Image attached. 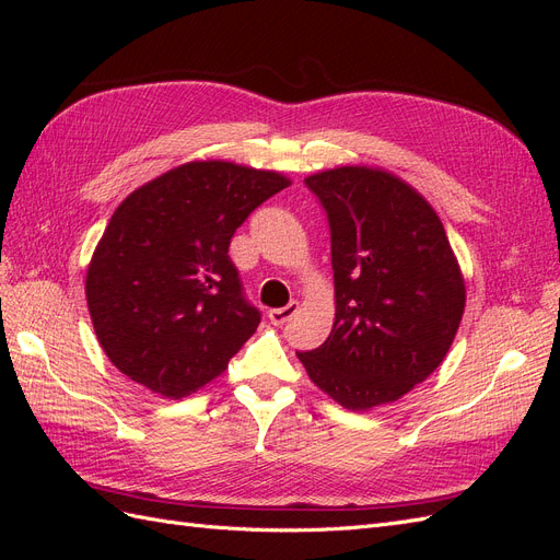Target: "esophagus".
<instances>
[{
    "label": "esophagus",
    "instance_id": "esophagus-1",
    "mask_svg": "<svg viewBox=\"0 0 560 560\" xmlns=\"http://www.w3.org/2000/svg\"><path fill=\"white\" fill-rule=\"evenodd\" d=\"M296 313H299V301H290V303H287V306H282V308L268 311V319L273 322V325H284V322L290 319V317H294Z\"/></svg>",
    "mask_w": 560,
    "mask_h": 560
}]
</instances>
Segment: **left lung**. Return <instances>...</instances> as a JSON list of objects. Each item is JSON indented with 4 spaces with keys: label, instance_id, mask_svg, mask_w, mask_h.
I'll return each instance as SVG.
<instances>
[{
    "label": "left lung",
    "instance_id": "obj_1",
    "mask_svg": "<svg viewBox=\"0 0 560 560\" xmlns=\"http://www.w3.org/2000/svg\"><path fill=\"white\" fill-rule=\"evenodd\" d=\"M306 186L329 219L336 317L327 341L299 360L350 411L397 401L444 362L465 311L442 219L378 167H334Z\"/></svg>",
    "mask_w": 560,
    "mask_h": 560
}]
</instances>
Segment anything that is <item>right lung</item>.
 Returning <instances> with one entry per match:
<instances>
[{
  "instance_id": "1",
  "label": "right lung",
  "mask_w": 560,
  "mask_h": 560,
  "mask_svg": "<svg viewBox=\"0 0 560 560\" xmlns=\"http://www.w3.org/2000/svg\"><path fill=\"white\" fill-rule=\"evenodd\" d=\"M290 186L273 171L191 161L135 189L86 273L93 329L130 381L182 399L217 378L261 313L229 259L235 229Z\"/></svg>"
}]
</instances>
